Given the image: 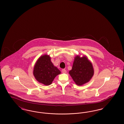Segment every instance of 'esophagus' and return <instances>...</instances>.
<instances>
[{
  "mask_svg": "<svg viewBox=\"0 0 124 124\" xmlns=\"http://www.w3.org/2000/svg\"><path fill=\"white\" fill-rule=\"evenodd\" d=\"M61 71H62V73H66V71L65 69H62L61 70Z\"/></svg>",
  "mask_w": 124,
  "mask_h": 124,
  "instance_id": "1",
  "label": "esophagus"
}]
</instances>
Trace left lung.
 <instances>
[{
	"mask_svg": "<svg viewBox=\"0 0 124 124\" xmlns=\"http://www.w3.org/2000/svg\"><path fill=\"white\" fill-rule=\"evenodd\" d=\"M69 74L77 85H81L90 81L94 70L92 64L86 57L76 56Z\"/></svg>",
	"mask_w": 124,
	"mask_h": 124,
	"instance_id": "obj_1",
	"label": "left lung"
}]
</instances>
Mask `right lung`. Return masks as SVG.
Masks as SVG:
<instances>
[{
	"mask_svg": "<svg viewBox=\"0 0 124 124\" xmlns=\"http://www.w3.org/2000/svg\"><path fill=\"white\" fill-rule=\"evenodd\" d=\"M60 71L51 61V58L43 55L37 60L33 70V75L37 80L45 85H50Z\"/></svg>",
	"mask_w": 124,
	"mask_h": 124,
	"instance_id": "1",
	"label": "right lung"
}]
</instances>
